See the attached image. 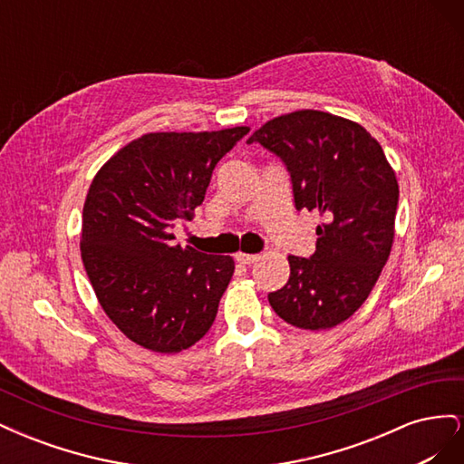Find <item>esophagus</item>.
I'll list each match as a JSON object with an SVG mask.
<instances>
[{
  "mask_svg": "<svg viewBox=\"0 0 464 464\" xmlns=\"http://www.w3.org/2000/svg\"><path fill=\"white\" fill-rule=\"evenodd\" d=\"M259 257L257 256H254V254H236V261L237 263H242V265H251V263H256Z\"/></svg>",
  "mask_w": 464,
  "mask_h": 464,
  "instance_id": "obj_1",
  "label": "esophagus"
}]
</instances>
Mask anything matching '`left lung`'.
Here are the masks:
<instances>
[{"mask_svg":"<svg viewBox=\"0 0 464 464\" xmlns=\"http://www.w3.org/2000/svg\"><path fill=\"white\" fill-rule=\"evenodd\" d=\"M275 152L292 181L294 205L319 213L315 254L288 256V283L269 294L280 319L331 329L366 302L395 237L399 184L385 152L360 123L329 111L278 116L247 139Z\"/></svg>","mask_w":464,"mask_h":464,"instance_id":"8db88e82","label":"left lung"}]
</instances>
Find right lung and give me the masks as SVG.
I'll return each instance as SVG.
<instances>
[{
  "instance_id": "obj_1",
  "label": "right lung",
  "mask_w": 464,
  "mask_h": 464,
  "mask_svg": "<svg viewBox=\"0 0 464 464\" xmlns=\"http://www.w3.org/2000/svg\"><path fill=\"white\" fill-rule=\"evenodd\" d=\"M247 131L147 133L94 176L81 257L102 310L135 344L176 354L213 325L234 259L181 247L172 228L193 218L217 162Z\"/></svg>"
}]
</instances>
